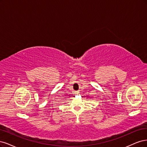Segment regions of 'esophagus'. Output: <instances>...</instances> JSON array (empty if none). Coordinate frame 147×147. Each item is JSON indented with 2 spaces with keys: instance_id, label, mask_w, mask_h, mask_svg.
I'll use <instances>...</instances> for the list:
<instances>
[{
  "instance_id": "esophagus-1",
  "label": "esophagus",
  "mask_w": 147,
  "mask_h": 147,
  "mask_svg": "<svg viewBox=\"0 0 147 147\" xmlns=\"http://www.w3.org/2000/svg\"><path fill=\"white\" fill-rule=\"evenodd\" d=\"M76 94H78V92H76Z\"/></svg>"
}]
</instances>
